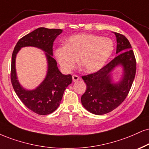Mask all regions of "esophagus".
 I'll use <instances>...</instances> for the list:
<instances>
[{
	"label": "esophagus",
	"mask_w": 149,
	"mask_h": 149,
	"mask_svg": "<svg viewBox=\"0 0 149 149\" xmlns=\"http://www.w3.org/2000/svg\"><path fill=\"white\" fill-rule=\"evenodd\" d=\"M72 79L73 82H76L78 81V80H80V77L77 75H73L72 76Z\"/></svg>",
	"instance_id": "obj_1"
}]
</instances>
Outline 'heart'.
<instances>
[{
    "label": "heart",
    "mask_w": 149,
    "mask_h": 149,
    "mask_svg": "<svg viewBox=\"0 0 149 149\" xmlns=\"http://www.w3.org/2000/svg\"><path fill=\"white\" fill-rule=\"evenodd\" d=\"M114 51V43L107 37L91 34H76L69 37L65 46L55 50V57L66 72L78 64L86 73H94L102 69L110 58Z\"/></svg>",
    "instance_id": "1"
}]
</instances>
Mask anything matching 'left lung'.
Returning <instances> with one entry per match:
<instances>
[{
    "instance_id": "1",
    "label": "left lung",
    "mask_w": 149,
    "mask_h": 149,
    "mask_svg": "<svg viewBox=\"0 0 149 149\" xmlns=\"http://www.w3.org/2000/svg\"><path fill=\"white\" fill-rule=\"evenodd\" d=\"M116 38L115 58L97 72L82 76L87 85L81 97L83 107L91 113L102 115L116 108L126 98L136 73V60L132 46L124 35L114 33ZM123 68L119 81L114 82L112 71Z\"/></svg>"
}]
</instances>
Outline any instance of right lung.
Listing matches in <instances>:
<instances>
[{
  "mask_svg": "<svg viewBox=\"0 0 149 149\" xmlns=\"http://www.w3.org/2000/svg\"><path fill=\"white\" fill-rule=\"evenodd\" d=\"M62 33L61 29L39 28L19 39L12 56L11 81L18 97L26 106L40 115L49 114L60 105L66 88L72 82L70 74H62L53 57L55 39ZM38 47L45 52L47 61V76L40 85L34 90L25 89L20 84L15 71V57L23 47Z\"/></svg>",
  "mask_w": 149,
  "mask_h": 149,
  "instance_id": "right-lung-1",
  "label": "right lung"
}]
</instances>
